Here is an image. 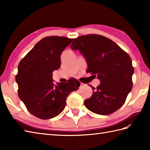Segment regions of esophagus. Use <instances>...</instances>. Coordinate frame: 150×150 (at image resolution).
Segmentation results:
<instances>
[{
	"instance_id": "1",
	"label": "esophagus",
	"mask_w": 150,
	"mask_h": 150,
	"mask_svg": "<svg viewBox=\"0 0 150 150\" xmlns=\"http://www.w3.org/2000/svg\"><path fill=\"white\" fill-rule=\"evenodd\" d=\"M86 84H84V83H82V82H81V86H85Z\"/></svg>"
}]
</instances>
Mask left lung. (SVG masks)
Returning <instances> with one entry per match:
<instances>
[{
  "mask_svg": "<svg viewBox=\"0 0 150 150\" xmlns=\"http://www.w3.org/2000/svg\"><path fill=\"white\" fill-rule=\"evenodd\" d=\"M71 48L83 54L88 66L86 71L100 81L96 90L93 88L91 97L84 100L85 106L102 115L119 110L133 86L134 68L129 55L113 40L97 34L76 38Z\"/></svg>",
  "mask_w": 150,
  "mask_h": 150,
  "instance_id": "1",
  "label": "left lung"
}]
</instances>
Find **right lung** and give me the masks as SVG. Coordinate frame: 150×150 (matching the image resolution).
<instances>
[{
	"label": "right lung",
	"mask_w": 150,
	"mask_h": 150,
	"mask_svg": "<svg viewBox=\"0 0 150 150\" xmlns=\"http://www.w3.org/2000/svg\"><path fill=\"white\" fill-rule=\"evenodd\" d=\"M73 39L50 36L39 41L18 66L15 80L18 95L30 113L40 119H49L62 112L66 97L77 91L81 83L71 78L54 86L52 73L60 68V55Z\"/></svg>",
	"instance_id": "1"
}]
</instances>
